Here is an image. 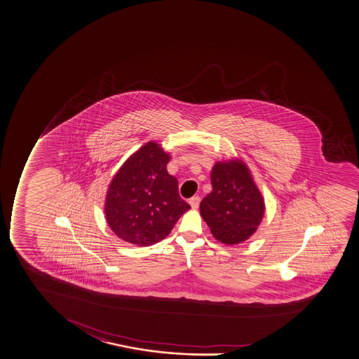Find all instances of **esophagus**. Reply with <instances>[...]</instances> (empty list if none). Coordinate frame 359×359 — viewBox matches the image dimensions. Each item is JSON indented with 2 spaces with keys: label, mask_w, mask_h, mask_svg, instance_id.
I'll list each match as a JSON object with an SVG mask.
<instances>
[{
  "label": "esophagus",
  "mask_w": 359,
  "mask_h": 359,
  "mask_svg": "<svg viewBox=\"0 0 359 359\" xmlns=\"http://www.w3.org/2000/svg\"><path fill=\"white\" fill-rule=\"evenodd\" d=\"M199 203H201V197H199V196H194V197L189 199V205H191L192 209H198Z\"/></svg>",
  "instance_id": "1"
}]
</instances>
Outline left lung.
I'll return each instance as SVG.
<instances>
[{
    "label": "left lung",
    "instance_id": "8db88e82",
    "mask_svg": "<svg viewBox=\"0 0 359 359\" xmlns=\"http://www.w3.org/2000/svg\"><path fill=\"white\" fill-rule=\"evenodd\" d=\"M212 191L201 202V215L218 241L235 245L257 230L265 212L262 194L242 161L217 162Z\"/></svg>",
    "mask_w": 359,
    "mask_h": 359
}]
</instances>
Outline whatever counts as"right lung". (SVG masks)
<instances>
[{"mask_svg":"<svg viewBox=\"0 0 359 359\" xmlns=\"http://www.w3.org/2000/svg\"><path fill=\"white\" fill-rule=\"evenodd\" d=\"M170 158L160 145L148 142L113 177L106 219L124 241L142 247L161 241L191 208L179 194L177 177L167 172Z\"/></svg>","mask_w":359,"mask_h":359,"instance_id":"right-lung-1","label":"right lung"}]
</instances>
